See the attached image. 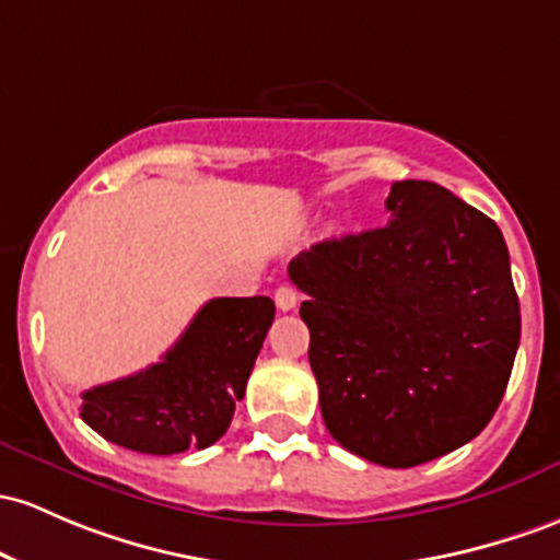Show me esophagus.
<instances>
[{
    "mask_svg": "<svg viewBox=\"0 0 560 560\" xmlns=\"http://www.w3.org/2000/svg\"><path fill=\"white\" fill-rule=\"evenodd\" d=\"M273 300H276V308H279V311H292L294 305H298L300 294H298V290H294L292 284H281L279 290H276Z\"/></svg>",
    "mask_w": 560,
    "mask_h": 560,
    "instance_id": "obj_1",
    "label": "esophagus"
}]
</instances>
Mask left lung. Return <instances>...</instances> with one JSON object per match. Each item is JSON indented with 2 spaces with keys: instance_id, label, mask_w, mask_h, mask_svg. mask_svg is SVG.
Wrapping results in <instances>:
<instances>
[{
  "instance_id": "left-lung-1",
  "label": "left lung",
  "mask_w": 560,
  "mask_h": 560,
  "mask_svg": "<svg viewBox=\"0 0 560 560\" xmlns=\"http://www.w3.org/2000/svg\"><path fill=\"white\" fill-rule=\"evenodd\" d=\"M383 229L290 262L331 439L415 468L468 444L505 396L521 340L497 223L430 180L393 183Z\"/></svg>"
}]
</instances>
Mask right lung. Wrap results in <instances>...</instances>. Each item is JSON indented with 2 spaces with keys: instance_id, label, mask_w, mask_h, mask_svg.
<instances>
[{
  "instance_id": "add662e5",
  "label": "right lung",
  "mask_w": 560,
  "mask_h": 560,
  "mask_svg": "<svg viewBox=\"0 0 560 560\" xmlns=\"http://www.w3.org/2000/svg\"><path fill=\"white\" fill-rule=\"evenodd\" d=\"M270 298H214L149 370L82 393V420L143 454L207 450L225 433L273 324Z\"/></svg>"
}]
</instances>
